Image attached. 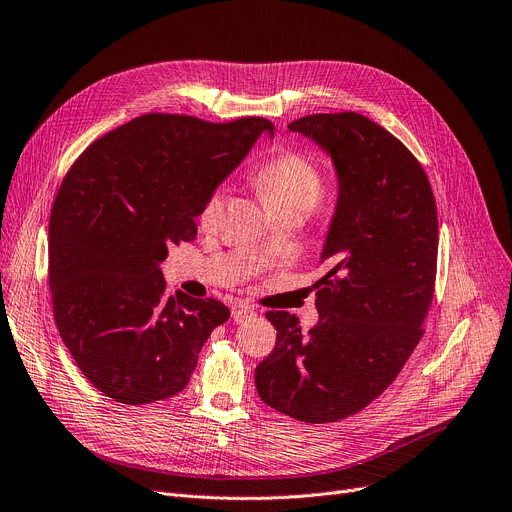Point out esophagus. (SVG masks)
Returning a JSON list of instances; mask_svg holds the SVG:
<instances>
[{
  "instance_id": "1",
  "label": "esophagus",
  "mask_w": 512,
  "mask_h": 512,
  "mask_svg": "<svg viewBox=\"0 0 512 512\" xmlns=\"http://www.w3.org/2000/svg\"><path fill=\"white\" fill-rule=\"evenodd\" d=\"M232 320L235 322H247V320H253L255 316H257V312H255V308L253 306H247V304H235L232 306Z\"/></svg>"
}]
</instances>
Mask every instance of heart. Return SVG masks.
<instances>
[{
	"mask_svg": "<svg viewBox=\"0 0 512 512\" xmlns=\"http://www.w3.org/2000/svg\"><path fill=\"white\" fill-rule=\"evenodd\" d=\"M255 183L267 204V208L275 214L296 212L306 216L318 204L324 188V177L318 165L298 151H286L263 163L255 173ZM228 200V192L224 185L216 188L200 214V222L204 228H212L218 224L224 206Z\"/></svg>",
	"mask_w": 512,
	"mask_h": 512,
	"instance_id": "obj_1",
	"label": "heart"
}]
</instances>
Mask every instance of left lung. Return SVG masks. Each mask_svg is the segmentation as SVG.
<instances>
[{
	"mask_svg": "<svg viewBox=\"0 0 512 512\" xmlns=\"http://www.w3.org/2000/svg\"><path fill=\"white\" fill-rule=\"evenodd\" d=\"M292 132L333 161L339 196L314 284L318 324L267 312L277 337L257 365L259 398L302 423H335L378 398L423 337L437 275V206L425 169L357 112L312 114Z\"/></svg>",
	"mask_w": 512,
	"mask_h": 512,
	"instance_id": "8db88e82",
	"label": "left lung"
}]
</instances>
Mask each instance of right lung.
<instances>
[{
  "label": "right lung",
  "instance_id": "add662e5",
  "mask_svg": "<svg viewBox=\"0 0 512 512\" xmlns=\"http://www.w3.org/2000/svg\"><path fill=\"white\" fill-rule=\"evenodd\" d=\"M273 126L147 114L91 143L49 222V286L61 339L83 376L122 404L181 392L230 310L169 296L159 265L194 241L208 196Z\"/></svg>",
  "mask_w": 512,
  "mask_h": 512
}]
</instances>
